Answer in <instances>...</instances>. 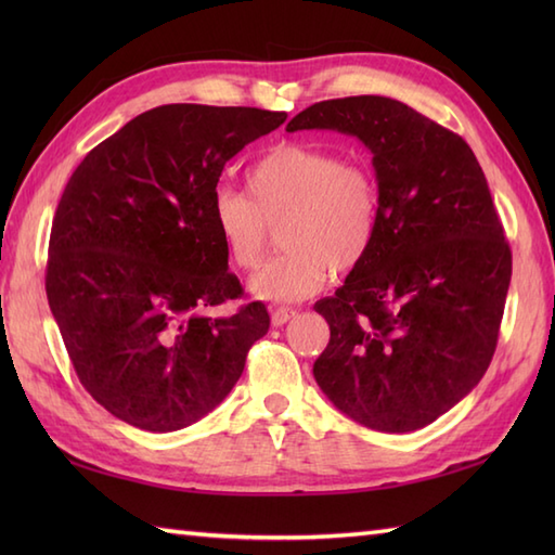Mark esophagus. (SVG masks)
I'll return each instance as SVG.
<instances>
[{
	"mask_svg": "<svg viewBox=\"0 0 555 555\" xmlns=\"http://www.w3.org/2000/svg\"><path fill=\"white\" fill-rule=\"evenodd\" d=\"M296 314H298V312L293 310V308H274V310H271V324H274V326H284V324L291 322Z\"/></svg>",
	"mask_w": 555,
	"mask_h": 555,
	"instance_id": "obj_1",
	"label": "esophagus"
}]
</instances>
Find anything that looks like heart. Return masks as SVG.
<instances>
[{"instance_id": "heart-1", "label": "heart", "mask_w": 555, "mask_h": 555, "mask_svg": "<svg viewBox=\"0 0 555 555\" xmlns=\"http://www.w3.org/2000/svg\"><path fill=\"white\" fill-rule=\"evenodd\" d=\"M247 195L217 188L209 215L231 264L253 269L279 227L286 253L250 279L255 298L296 302L328 274H348L370 255L379 229V183L370 164L302 143H279L245 173Z\"/></svg>"}]
</instances>
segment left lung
<instances>
[{
    "mask_svg": "<svg viewBox=\"0 0 555 555\" xmlns=\"http://www.w3.org/2000/svg\"><path fill=\"white\" fill-rule=\"evenodd\" d=\"M338 131L372 152L379 229L332 298L314 379L364 427H427L485 376L499 340L513 255L475 152L408 104L317 102L286 131Z\"/></svg>",
    "mask_w": 555,
    "mask_h": 555,
    "instance_id": "8db88e82",
    "label": "left lung"
}]
</instances>
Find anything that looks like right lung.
<instances>
[{"label": "right lung", "mask_w": 555, "mask_h": 555, "mask_svg": "<svg viewBox=\"0 0 555 555\" xmlns=\"http://www.w3.org/2000/svg\"><path fill=\"white\" fill-rule=\"evenodd\" d=\"M286 121L255 107L164 104L90 150L59 199L47 300L80 384L138 429L203 420L269 328L229 271L211 195L231 157Z\"/></svg>", "instance_id": "obj_1"}]
</instances>
